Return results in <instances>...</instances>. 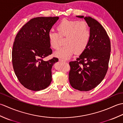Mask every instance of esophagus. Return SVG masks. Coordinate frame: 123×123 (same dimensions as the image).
<instances>
[{
	"mask_svg": "<svg viewBox=\"0 0 123 123\" xmlns=\"http://www.w3.org/2000/svg\"><path fill=\"white\" fill-rule=\"evenodd\" d=\"M59 61H62V62H66V60H64L63 59H59Z\"/></svg>",
	"mask_w": 123,
	"mask_h": 123,
	"instance_id": "esophagus-1",
	"label": "esophagus"
}]
</instances>
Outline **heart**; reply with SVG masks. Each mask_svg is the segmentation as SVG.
<instances>
[{
    "label": "heart",
    "instance_id": "b5f03b06",
    "mask_svg": "<svg viewBox=\"0 0 123 123\" xmlns=\"http://www.w3.org/2000/svg\"><path fill=\"white\" fill-rule=\"evenodd\" d=\"M57 33L49 30L48 33L49 43L52 49H56L60 46V37H65L64 46L55 52L54 55L68 59L74 53L81 54L87 48L90 40L89 26L85 20L63 19L56 26Z\"/></svg>",
    "mask_w": 123,
    "mask_h": 123
}]
</instances>
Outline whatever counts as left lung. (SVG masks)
Masks as SVG:
<instances>
[{
    "mask_svg": "<svg viewBox=\"0 0 123 123\" xmlns=\"http://www.w3.org/2000/svg\"><path fill=\"white\" fill-rule=\"evenodd\" d=\"M83 18V16H77ZM85 19L90 27V40L87 48L74 61L69 62V79L75 89L87 91L96 88L104 79L108 69L111 42L105 28L90 17Z\"/></svg>",
    "mask_w": 123,
    "mask_h": 123,
    "instance_id": "8db88e82",
    "label": "left lung"
}]
</instances>
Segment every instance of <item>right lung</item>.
<instances>
[{"label":"right lung","mask_w":123,"mask_h":123,"mask_svg":"<svg viewBox=\"0 0 123 123\" xmlns=\"http://www.w3.org/2000/svg\"><path fill=\"white\" fill-rule=\"evenodd\" d=\"M59 17H38L31 19L17 34L13 44L12 63L20 83L33 91L44 89L52 81V66L58 61L44 57L52 53L48 33Z\"/></svg>","instance_id":"right-lung-1"}]
</instances>
